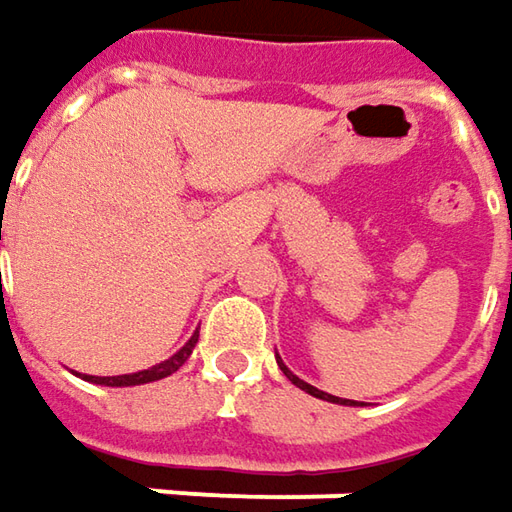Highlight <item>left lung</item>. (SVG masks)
Instances as JSON below:
<instances>
[{
  "instance_id": "8db88e82",
  "label": "left lung",
  "mask_w": 512,
  "mask_h": 512,
  "mask_svg": "<svg viewBox=\"0 0 512 512\" xmlns=\"http://www.w3.org/2000/svg\"><path fill=\"white\" fill-rule=\"evenodd\" d=\"M278 367L283 369V375L295 384V387H300L303 392H309V395H315V398H321V401H329V404H344V407H361L358 401H349V398H338V395H329V392H323V389L318 387H312V384H306V381H300L298 375L292 372V369L286 367L283 361H280V355H278Z\"/></svg>"
}]
</instances>
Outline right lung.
Here are the masks:
<instances>
[{
	"mask_svg": "<svg viewBox=\"0 0 512 512\" xmlns=\"http://www.w3.org/2000/svg\"><path fill=\"white\" fill-rule=\"evenodd\" d=\"M194 344H197V332L186 341V346H180L171 358H166L163 364H154L151 369H140V372H131V375H111V378H102V375H82V378L91 381V384H102V387H140V384H151V381L168 378L171 372H177V369L183 367L189 361Z\"/></svg>",
	"mask_w": 512,
	"mask_h": 512,
	"instance_id": "1",
	"label": "right lung"
}]
</instances>
